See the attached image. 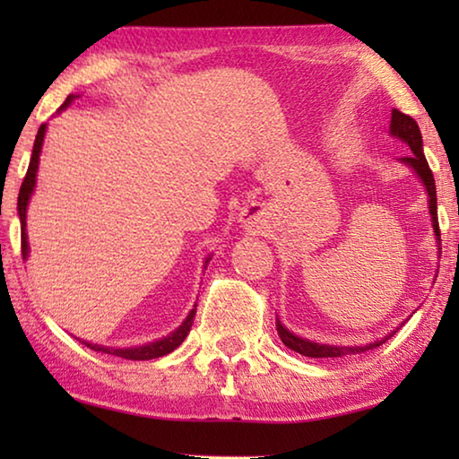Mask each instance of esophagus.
<instances>
[{
    "label": "esophagus",
    "instance_id": "1",
    "mask_svg": "<svg viewBox=\"0 0 459 459\" xmlns=\"http://www.w3.org/2000/svg\"><path fill=\"white\" fill-rule=\"evenodd\" d=\"M240 222L245 224V227H259L261 224V212L257 206H245L243 211H240Z\"/></svg>",
    "mask_w": 459,
    "mask_h": 459
}]
</instances>
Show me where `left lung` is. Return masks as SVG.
I'll return each instance as SVG.
<instances>
[{
	"label": "left lung",
	"instance_id": "obj_1",
	"mask_svg": "<svg viewBox=\"0 0 459 459\" xmlns=\"http://www.w3.org/2000/svg\"><path fill=\"white\" fill-rule=\"evenodd\" d=\"M391 135L399 137L401 142H405L411 147L409 158H401L403 164H407L409 168L415 169V174L419 176V180L423 182L427 196H429V214H431V224H433V232L435 237L439 238V222H437V194H435V180H433V172L429 169V164H427L425 153H423V139H421V131H419L417 121L409 115L397 111L393 108L391 115ZM277 333L281 338L283 344L291 351L309 356V359H338V356H346V354H356V352H367L370 348H377L380 344L393 336L388 333L383 340L372 342L368 346H330V344H320V342H312L306 338L295 336L293 332H290L285 325L277 320Z\"/></svg>",
	"mask_w": 459,
	"mask_h": 459
}]
</instances>
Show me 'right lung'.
<instances>
[{
  "label": "right lung",
  "mask_w": 459,
  "mask_h": 459,
  "mask_svg": "<svg viewBox=\"0 0 459 459\" xmlns=\"http://www.w3.org/2000/svg\"><path fill=\"white\" fill-rule=\"evenodd\" d=\"M74 99V95H68L65 105L60 107L66 108L71 105V100ZM44 134H46V126H40L38 129V135H36V142H34V150H32V158H30V166H28V172L24 182H22V188L18 194V214H20V222H22V257L28 259V235H26V211H28V202L30 196H32L34 192V186H36V172H38V161H40V152H42V143H44ZM211 257L206 259V265ZM204 265V267H206ZM194 316H196V307L190 309V314L186 320L182 322L180 328H176L169 336L161 338V340H155L150 342V344L145 346H135V348H107V346H99V344H89V342H84L89 348L97 352H107V354H113V356H121V359H127V360H152V359H160V356H166L172 351H176L178 346L182 344L188 336V332L192 328V322H194Z\"/></svg>",
  "instance_id": "obj_1"
}]
</instances>
